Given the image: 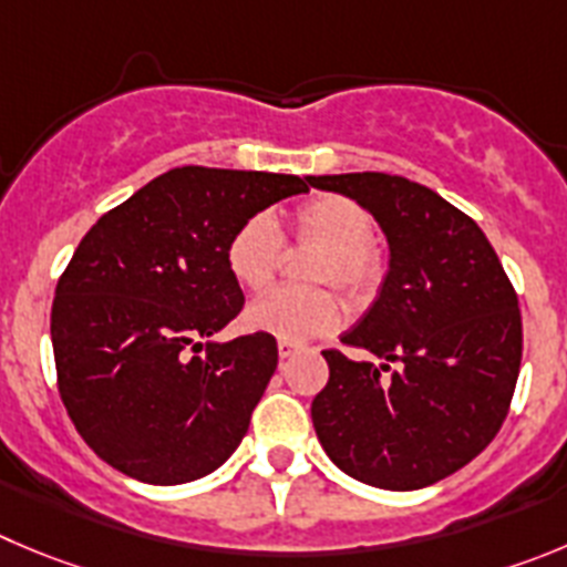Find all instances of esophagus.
Segmentation results:
<instances>
[{
    "instance_id": "34e87169",
    "label": "esophagus",
    "mask_w": 567,
    "mask_h": 567,
    "mask_svg": "<svg viewBox=\"0 0 567 567\" xmlns=\"http://www.w3.org/2000/svg\"><path fill=\"white\" fill-rule=\"evenodd\" d=\"M299 343H293V341H279V358H282V361H288L290 355H296V352H299Z\"/></svg>"
}]
</instances>
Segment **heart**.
<instances>
[{"label":"heart","mask_w":567,"mask_h":567,"mask_svg":"<svg viewBox=\"0 0 567 567\" xmlns=\"http://www.w3.org/2000/svg\"><path fill=\"white\" fill-rule=\"evenodd\" d=\"M290 237L319 248L310 266V282L341 288L355 301L369 299L385 277V251L372 237V212L355 198L321 193L299 204L290 215ZM282 262V231L268 212H257L231 231L226 243V268L246 290H266ZM343 308L336 293L313 290H271L243 313L251 332L279 341H310L341 324Z\"/></svg>","instance_id":"b5f03b06"}]
</instances>
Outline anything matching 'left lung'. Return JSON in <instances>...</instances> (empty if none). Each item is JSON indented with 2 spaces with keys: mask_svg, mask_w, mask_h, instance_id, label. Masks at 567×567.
Here are the masks:
<instances>
[{
  "mask_svg": "<svg viewBox=\"0 0 567 567\" xmlns=\"http://www.w3.org/2000/svg\"><path fill=\"white\" fill-rule=\"evenodd\" d=\"M308 182L367 206L391 248L378 301L341 338L383 363L321 352L330 380L310 409L321 447L380 489L436 484L509 414L523 358L515 288L478 224L433 189L389 173Z\"/></svg>",
  "mask_w": 567,
  "mask_h": 567,
  "instance_id": "1",
  "label": "left lung"
}]
</instances>
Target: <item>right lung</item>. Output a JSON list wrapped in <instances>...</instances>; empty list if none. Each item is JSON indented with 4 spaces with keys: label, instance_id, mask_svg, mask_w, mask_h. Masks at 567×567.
<instances>
[{
    "label": "right lung",
    "instance_id": "1",
    "mask_svg": "<svg viewBox=\"0 0 567 567\" xmlns=\"http://www.w3.org/2000/svg\"><path fill=\"white\" fill-rule=\"evenodd\" d=\"M308 184L187 164L86 231L58 279L50 332L63 409L105 464L173 486L235 453L279 355L262 332L200 347L243 310L226 243Z\"/></svg>",
    "mask_w": 567,
    "mask_h": 567
}]
</instances>
